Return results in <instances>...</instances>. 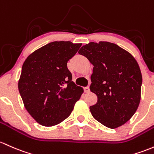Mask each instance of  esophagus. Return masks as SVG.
<instances>
[{"label":"esophagus","mask_w":154,"mask_h":154,"mask_svg":"<svg viewBox=\"0 0 154 154\" xmlns=\"http://www.w3.org/2000/svg\"><path fill=\"white\" fill-rule=\"evenodd\" d=\"M84 91H85V93H88L90 92V88H89V87H85L84 88Z\"/></svg>","instance_id":"esophagus-1"}]
</instances>
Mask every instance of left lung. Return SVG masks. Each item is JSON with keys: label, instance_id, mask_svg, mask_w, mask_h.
<instances>
[{"label": "left lung", "instance_id": "obj_1", "mask_svg": "<svg viewBox=\"0 0 154 154\" xmlns=\"http://www.w3.org/2000/svg\"><path fill=\"white\" fill-rule=\"evenodd\" d=\"M94 66L90 90L97 102L90 111L96 121L116 129L133 116L141 98L142 74L129 52L108 42H90L79 50Z\"/></svg>", "mask_w": 154, "mask_h": 154}]
</instances>
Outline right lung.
Instances as JSON below:
<instances>
[{"mask_svg":"<svg viewBox=\"0 0 154 154\" xmlns=\"http://www.w3.org/2000/svg\"><path fill=\"white\" fill-rule=\"evenodd\" d=\"M81 45L50 42L30 54L23 63L18 89L25 109L42 126H55L68 118L83 93L72 81L67 68V62Z\"/></svg>","mask_w":154,"mask_h":154,"instance_id":"obj_1","label":"right lung"}]
</instances>
